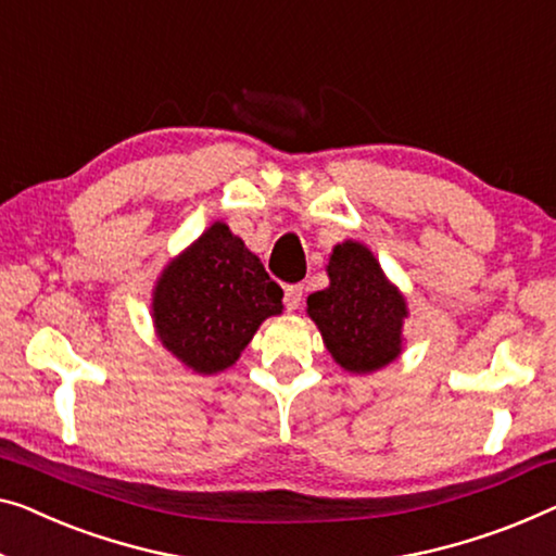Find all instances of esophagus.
<instances>
[{
	"label": "esophagus",
	"instance_id": "34e87169",
	"mask_svg": "<svg viewBox=\"0 0 556 556\" xmlns=\"http://www.w3.org/2000/svg\"><path fill=\"white\" fill-rule=\"evenodd\" d=\"M302 300H304V287H302V285H289V287H285V304H287L289 312L300 309Z\"/></svg>",
	"mask_w": 556,
	"mask_h": 556
}]
</instances>
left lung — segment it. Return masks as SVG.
<instances>
[{
    "mask_svg": "<svg viewBox=\"0 0 556 556\" xmlns=\"http://www.w3.org/2000/svg\"><path fill=\"white\" fill-rule=\"evenodd\" d=\"M329 287L306 296L327 352L352 375H371L404 350L407 300L367 244L344 239L329 254Z\"/></svg>",
    "mask_w": 556,
    "mask_h": 556,
    "instance_id": "left-lung-1",
    "label": "left lung"
}]
</instances>
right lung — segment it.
<instances>
[{"label": "right lung", "instance_id": "right-lung-1", "mask_svg": "<svg viewBox=\"0 0 556 556\" xmlns=\"http://www.w3.org/2000/svg\"><path fill=\"white\" fill-rule=\"evenodd\" d=\"M281 296L260 256L214 222L156 279L154 334L194 375H219L242 357L264 319L281 314Z\"/></svg>", "mask_w": 556, "mask_h": 556}]
</instances>
